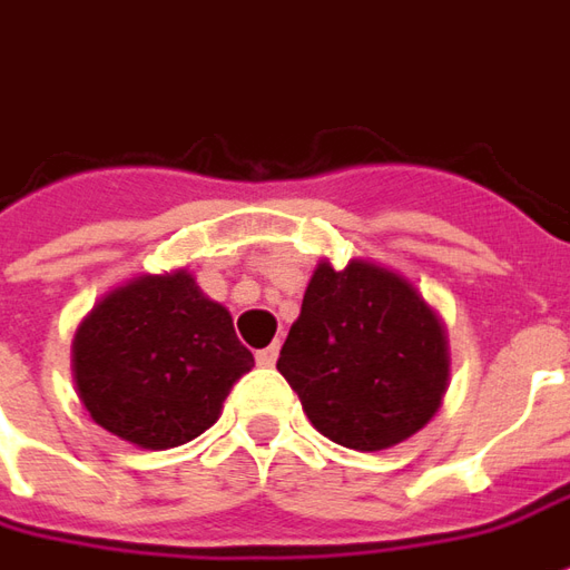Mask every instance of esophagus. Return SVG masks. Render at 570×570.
<instances>
[{"mask_svg": "<svg viewBox=\"0 0 570 570\" xmlns=\"http://www.w3.org/2000/svg\"><path fill=\"white\" fill-rule=\"evenodd\" d=\"M277 352H281V345H277V342H272L268 348H258L256 352L258 367H274V364H277Z\"/></svg>", "mask_w": 570, "mask_h": 570, "instance_id": "1", "label": "esophagus"}]
</instances>
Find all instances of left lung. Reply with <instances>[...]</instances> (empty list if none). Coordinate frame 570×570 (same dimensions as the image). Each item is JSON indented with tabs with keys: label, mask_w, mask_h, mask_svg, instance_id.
<instances>
[{
	"label": "left lung",
	"mask_w": 570,
	"mask_h": 570,
	"mask_svg": "<svg viewBox=\"0 0 570 570\" xmlns=\"http://www.w3.org/2000/svg\"><path fill=\"white\" fill-rule=\"evenodd\" d=\"M277 370L321 435L352 451H385L435 416L451 354L416 286L352 258L340 272L317 265Z\"/></svg>",
	"instance_id": "obj_1"
}]
</instances>
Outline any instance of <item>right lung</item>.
I'll list each match as a JSON object with an SVG mask.
<instances>
[{
    "label": "right lung",
    "mask_w": 570,
    "mask_h": 570,
    "mask_svg": "<svg viewBox=\"0 0 570 570\" xmlns=\"http://www.w3.org/2000/svg\"><path fill=\"white\" fill-rule=\"evenodd\" d=\"M253 364L228 308L188 272L145 274L117 286L73 336L82 407L110 435L145 451L203 435Z\"/></svg>",
    "instance_id": "add662e5"
}]
</instances>
